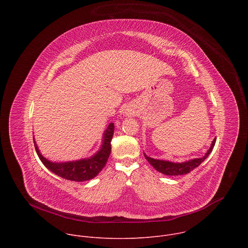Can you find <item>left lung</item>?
Here are the masks:
<instances>
[{
  "label": "left lung",
  "mask_w": 248,
  "mask_h": 248,
  "mask_svg": "<svg viewBox=\"0 0 248 248\" xmlns=\"http://www.w3.org/2000/svg\"><path fill=\"white\" fill-rule=\"evenodd\" d=\"M215 142H216V139L213 140L210 149L207 151V153L204 157L196 158V159L185 162V163H172V162H169V161L156 160V159L148 157L146 154H144V156H145L146 160L151 164V166H153L154 169L157 170L158 171H160L166 175H182V174H186V173L190 172L191 170H193L195 168H197L209 156V154L212 152V150H213V148L215 146Z\"/></svg>",
  "instance_id": "1"
}]
</instances>
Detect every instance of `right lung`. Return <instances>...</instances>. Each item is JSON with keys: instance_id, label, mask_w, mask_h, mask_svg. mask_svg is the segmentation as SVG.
Instances as JSON below:
<instances>
[{"instance_id": "obj_1", "label": "right lung", "mask_w": 248, "mask_h": 248, "mask_svg": "<svg viewBox=\"0 0 248 248\" xmlns=\"http://www.w3.org/2000/svg\"><path fill=\"white\" fill-rule=\"evenodd\" d=\"M115 125L114 123H111L107 127L104 134L103 145L100 151L97 152L93 157L89 159H83L74 162H66V163H53L44 158L36 145H35V150L37 152V155L41 162L48 168L51 171L61 176L62 179L75 182H84L89 181L96 176L100 170L107 164L108 158L111 153V140L114 135Z\"/></svg>"}]
</instances>
